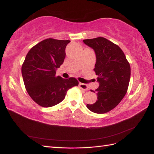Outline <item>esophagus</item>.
I'll return each instance as SVG.
<instances>
[{
	"mask_svg": "<svg viewBox=\"0 0 154 154\" xmlns=\"http://www.w3.org/2000/svg\"><path fill=\"white\" fill-rule=\"evenodd\" d=\"M79 87L81 89H83L85 91H88L89 90V88H88V86L86 84H84L82 83H79Z\"/></svg>",
	"mask_w": 154,
	"mask_h": 154,
	"instance_id": "esophagus-1",
	"label": "esophagus"
}]
</instances>
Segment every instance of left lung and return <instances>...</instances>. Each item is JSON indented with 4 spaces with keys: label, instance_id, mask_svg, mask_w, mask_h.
<instances>
[{
    "label": "left lung",
    "instance_id": "1",
    "mask_svg": "<svg viewBox=\"0 0 154 154\" xmlns=\"http://www.w3.org/2000/svg\"><path fill=\"white\" fill-rule=\"evenodd\" d=\"M83 42L95 53L94 70L99 84L96 89L97 100L94 104H87V107L94 113L108 112L125 96L130 79V64L122 50L106 38L99 37Z\"/></svg>",
    "mask_w": 154,
    "mask_h": 154
}]
</instances>
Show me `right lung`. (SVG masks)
I'll list each match as a JSON object with an SVG mask.
<instances>
[{
    "instance_id": "1",
    "label": "right lung",
    "mask_w": 154,
    "mask_h": 154,
    "mask_svg": "<svg viewBox=\"0 0 154 154\" xmlns=\"http://www.w3.org/2000/svg\"><path fill=\"white\" fill-rule=\"evenodd\" d=\"M70 42L46 39L31 48L26 56L22 67L23 81L29 95L41 106L56 105L65 99L69 89L79 85L75 78L55 76Z\"/></svg>"
}]
</instances>
